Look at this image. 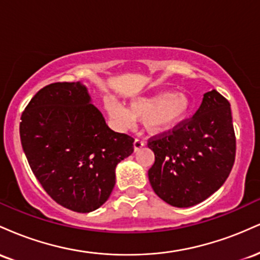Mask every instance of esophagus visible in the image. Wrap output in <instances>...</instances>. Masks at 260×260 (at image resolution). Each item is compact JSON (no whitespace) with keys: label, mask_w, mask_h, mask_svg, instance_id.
Returning <instances> with one entry per match:
<instances>
[{"label":"esophagus","mask_w":260,"mask_h":260,"mask_svg":"<svg viewBox=\"0 0 260 260\" xmlns=\"http://www.w3.org/2000/svg\"><path fill=\"white\" fill-rule=\"evenodd\" d=\"M145 145V142L144 140H142V139H139V138H137L136 140H134V143H133V148H134V151H138L140 148H143Z\"/></svg>","instance_id":"1"}]
</instances>
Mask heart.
I'll list each match as a JSON object with an SVG mask.
<instances>
[{"mask_svg":"<svg viewBox=\"0 0 260 260\" xmlns=\"http://www.w3.org/2000/svg\"><path fill=\"white\" fill-rule=\"evenodd\" d=\"M105 106L117 126L131 127L137 118L143 120L145 129L150 134H162L175 129L187 120L193 107L192 100L186 92L169 90L137 98L131 101L129 109L109 95L105 99Z\"/></svg>","mask_w":260,"mask_h":260,"instance_id":"obj_1","label":"heart"}]
</instances>
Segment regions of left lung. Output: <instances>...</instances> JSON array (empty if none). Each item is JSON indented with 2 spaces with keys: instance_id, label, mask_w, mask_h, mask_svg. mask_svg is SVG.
Masks as SVG:
<instances>
[{
  "instance_id": "left-lung-1",
  "label": "left lung",
  "mask_w": 260,
  "mask_h": 260,
  "mask_svg": "<svg viewBox=\"0 0 260 260\" xmlns=\"http://www.w3.org/2000/svg\"><path fill=\"white\" fill-rule=\"evenodd\" d=\"M155 162L148 176L154 192L172 207L205 201L225 183L236 156L230 103L215 89L204 94L194 116L149 139Z\"/></svg>"
}]
</instances>
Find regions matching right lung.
<instances>
[{
    "instance_id": "add662e5",
    "label": "right lung",
    "mask_w": 260,
    "mask_h": 260,
    "mask_svg": "<svg viewBox=\"0 0 260 260\" xmlns=\"http://www.w3.org/2000/svg\"><path fill=\"white\" fill-rule=\"evenodd\" d=\"M20 142L32 174L56 203L90 213L109 199L132 137L110 129L80 82L52 83L25 107Z\"/></svg>"
}]
</instances>
